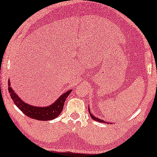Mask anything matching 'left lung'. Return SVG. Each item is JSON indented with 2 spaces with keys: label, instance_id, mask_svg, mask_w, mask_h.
<instances>
[{
  "label": "left lung",
  "instance_id": "obj_1",
  "mask_svg": "<svg viewBox=\"0 0 157 157\" xmlns=\"http://www.w3.org/2000/svg\"><path fill=\"white\" fill-rule=\"evenodd\" d=\"M89 113H90V117L92 118V119H93V120H95V121H98V122H100V123H103V122H105V121H104L103 120H101V119H98V118H96V117H94V116L91 114V113L89 112ZM105 124H107V122H105Z\"/></svg>",
  "mask_w": 157,
  "mask_h": 157
}]
</instances>
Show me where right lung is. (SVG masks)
I'll use <instances>...</instances> for the list:
<instances>
[{
  "label": "right lung",
  "mask_w": 157,
  "mask_h": 157,
  "mask_svg": "<svg viewBox=\"0 0 157 157\" xmlns=\"http://www.w3.org/2000/svg\"><path fill=\"white\" fill-rule=\"evenodd\" d=\"M8 91L10 95L12 100L15 104V105L20 109L24 114L31 119L40 120V121H48L57 118L62 112L63 109L64 102L67 98L71 92V90H68L63 95H61L59 99L53 105L45 107H37L23 102L21 99L14 93V90H12L10 87V83L8 81Z\"/></svg>",
  "instance_id": "add662e5"
}]
</instances>
